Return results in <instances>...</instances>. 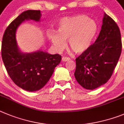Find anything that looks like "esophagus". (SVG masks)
<instances>
[{
  "label": "esophagus",
  "instance_id": "1",
  "mask_svg": "<svg viewBox=\"0 0 124 124\" xmlns=\"http://www.w3.org/2000/svg\"><path fill=\"white\" fill-rule=\"evenodd\" d=\"M70 59L69 57H63L62 58V61L63 62H67V61H70Z\"/></svg>",
  "mask_w": 124,
  "mask_h": 124
}]
</instances>
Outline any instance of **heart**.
Returning <instances> with one entry per match:
<instances>
[{"instance_id": "obj_1", "label": "heart", "mask_w": 124, "mask_h": 124, "mask_svg": "<svg viewBox=\"0 0 124 124\" xmlns=\"http://www.w3.org/2000/svg\"><path fill=\"white\" fill-rule=\"evenodd\" d=\"M98 24L85 15H77L65 18L59 23L58 33L49 31L47 36L57 51L66 46L65 41L76 54H82L88 51L98 33Z\"/></svg>"}]
</instances>
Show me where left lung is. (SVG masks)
<instances>
[{"label":"left lung","mask_w":124,"mask_h":124,"mask_svg":"<svg viewBox=\"0 0 124 124\" xmlns=\"http://www.w3.org/2000/svg\"><path fill=\"white\" fill-rule=\"evenodd\" d=\"M122 51L121 35L116 23L104 13L101 30L90 49L76 59L74 75L86 90H94L110 79Z\"/></svg>","instance_id":"1"}]
</instances>
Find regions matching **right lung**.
<instances>
[{
    "instance_id": "1",
    "label": "right lung",
    "mask_w": 124,
    "mask_h": 124,
    "mask_svg": "<svg viewBox=\"0 0 124 124\" xmlns=\"http://www.w3.org/2000/svg\"><path fill=\"white\" fill-rule=\"evenodd\" d=\"M40 10L24 11L8 25L2 43V58L7 73L18 86L28 91H36L46 85L59 64L61 56L38 51L25 53L20 51L16 39L19 26L25 21H40Z\"/></svg>"
}]
</instances>
